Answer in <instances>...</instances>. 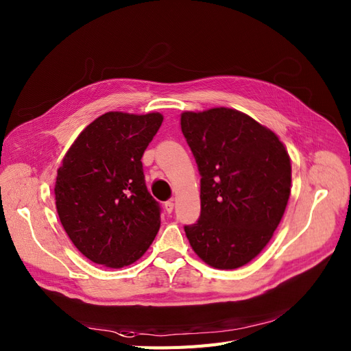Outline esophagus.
Segmentation results:
<instances>
[{"mask_svg":"<svg viewBox=\"0 0 351 351\" xmlns=\"http://www.w3.org/2000/svg\"><path fill=\"white\" fill-rule=\"evenodd\" d=\"M173 207H175V202L171 199V201H166L165 202V210L167 214H171L173 211Z\"/></svg>","mask_w":351,"mask_h":351,"instance_id":"1","label":"esophagus"}]
</instances>
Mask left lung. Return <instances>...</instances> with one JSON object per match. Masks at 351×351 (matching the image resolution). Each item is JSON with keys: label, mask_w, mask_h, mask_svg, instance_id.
<instances>
[{"label": "left lung", "mask_w": 351, "mask_h": 351, "mask_svg": "<svg viewBox=\"0 0 351 351\" xmlns=\"http://www.w3.org/2000/svg\"><path fill=\"white\" fill-rule=\"evenodd\" d=\"M180 128L201 175V214L185 226L213 268H239L271 241L286 211L291 163L277 134L230 108L182 112Z\"/></svg>", "instance_id": "obj_1"}]
</instances>
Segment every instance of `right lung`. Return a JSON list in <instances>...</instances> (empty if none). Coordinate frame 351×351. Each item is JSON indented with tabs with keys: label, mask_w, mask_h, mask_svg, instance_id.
I'll use <instances>...</instances> for the list:
<instances>
[{
	"label": "right lung",
	"mask_w": 351,
	"mask_h": 351,
	"mask_svg": "<svg viewBox=\"0 0 351 351\" xmlns=\"http://www.w3.org/2000/svg\"><path fill=\"white\" fill-rule=\"evenodd\" d=\"M163 122L159 112H106L65 153L55 204L65 233L95 264L122 268L140 259L160 228L141 157Z\"/></svg>",
	"instance_id": "1"
}]
</instances>
